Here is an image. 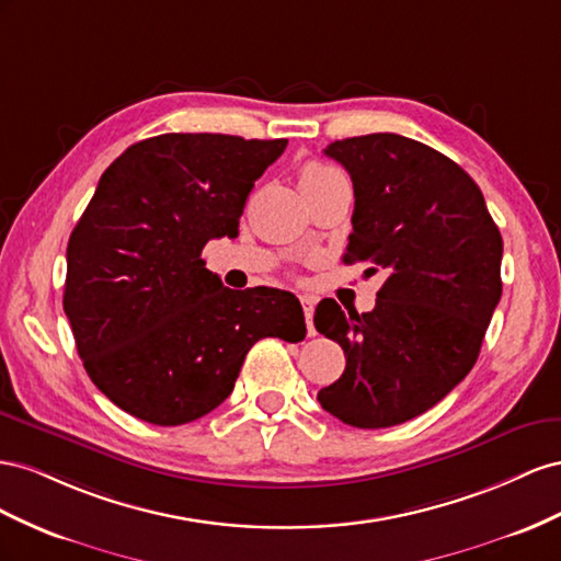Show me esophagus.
<instances>
[{
	"label": "esophagus",
	"mask_w": 561,
	"mask_h": 561,
	"mask_svg": "<svg viewBox=\"0 0 561 561\" xmlns=\"http://www.w3.org/2000/svg\"><path fill=\"white\" fill-rule=\"evenodd\" d=\"M314 296H300V306L302 314H306V324H308V335H314V324H312V314H314Z\"/></svg>",
	"instance_id": "obj_1"
}]
</instances>
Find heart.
<instances>
[{
    "mask_svg": "<svg viewBox=\"0 0 561 561\" xmlns=\"http://www.w3.org/2000/svg\"><path fill=\"white\" fill-rule=\"evenodd\" d=\"M333 179H341V173L335 171L333 167L319 164V162L302 164L300 171H298V185H300V190H308V187H314V185H324V183H329Z\"/></svg>",
    "mask_w": 561,
    "mask_h": 561,
    "instance_id": "heart-1",
    "label": "heart"
}]
</instances>
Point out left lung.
<instances>
[{
  "mask_svg": "<svg viewBox=\"0 0 561 561\" xmlns=\"http://www.w3.org/2000/svg\"><path fill=\"white\" fill-rule=\"evenodd\" d=\"M324 154L355 187L343 261L388 279L371 312L345 314L331 298L317 306V331L345 352L343 376L317 399L352 427H392L470 374L503 294V237L470 175L419 140L369 134Z\"/></svg>",
  "mask_w": 561,
  "mask_h": 561,
  "instance_id": "8db88e82",
  "label": "left lung"
}]
</instances>
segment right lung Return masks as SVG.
I'll list each match as a JSON object with an SVG mask.
<instances>
[{
  "label": "right lung",
  "mask_w": 561,
  "mask_h": 561,
  "mask_svg": "<svg viewBox=\"0 0 561 561\" xmlns=\"http://www.w3.org/2000/svg\"><path fill=\"white\" fill-rule=\"evenodd\" d=\"M284 148L162 134L105 169L70 234L62 310L112 404L152 425L197 421L230 397L255 341L306 339L294 294L232 291L202 261L209 239L237 237L253 183Z\"/></svg>",
  "instance_id": "add662e5"
}]
</instances>
